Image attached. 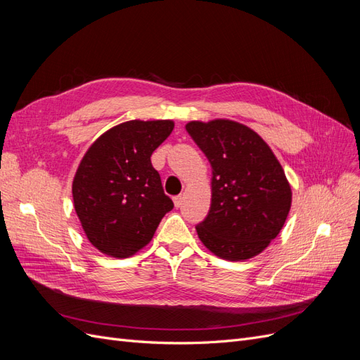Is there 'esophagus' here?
I'll use <instances>...</instances> for the list:
<instances>
[{
  "instance_id": "34e87169",
  "label": "esophagus",
  "mask_w": 360,
  "mask_h": 360,
  "mask_svg": "<svg viewBox=\"0 0 360 360\" xmlns=\"http://www.w3.org/2000/svg\"><path fill=\"white\" fill-rule=\"evenodd\" d=\"M172 201H174V205H176L179 209V207L183 204V195H177V197L172 198Z\"/></svg>"
}]
</instances>
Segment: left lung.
<instances>
[{
  "label": "left lung",
  "instance_id": "obj_1",
  "mask_svg": "<svg viewBox=\"0 0 360 360\" xmlns=\"http://www.w3.org/2000/svg\"><path fill=\"white\" fill-rule=\"evenodd\" d=\"M186 130L212 167V204L197 226L200 240L222 259L257 257L291 209L284 168L255 130L234 120L189 122Z\"/></svg>",
  "mask_w": 360,
  "mask_h": 360
}]
</instances>
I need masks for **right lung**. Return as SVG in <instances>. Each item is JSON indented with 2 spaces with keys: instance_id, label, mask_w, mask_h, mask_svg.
<instances>
[{
  "instance_id": "add662e5",
  "label": "right lung",
  "mask_w": 360,
  "mask_h": 360,
  "mask_svg": "<svg viewBox=\"0 0 360 360\" xmlns=\"http://www.w3.org/2000/svg\"><path fill=\"white\" fill-rule=\"evenodd\" d=\"M172 129V120H129L85 151L72 183L73 207L89 242L102 254L135 255L174 207L150 159Z\"/></svg>"
}]
</instances>
